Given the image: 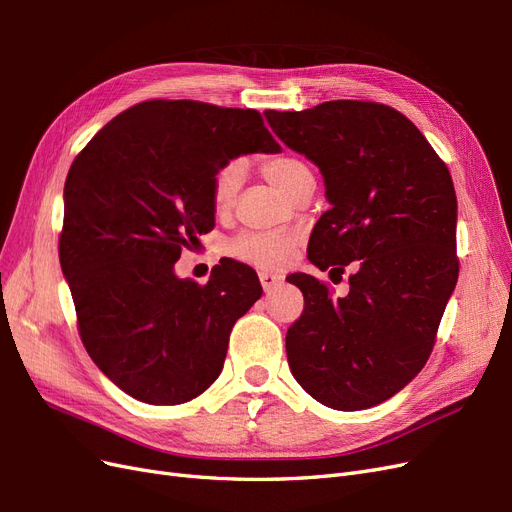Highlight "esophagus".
Listing matches in <instances>:
<instances>
[{
    "mask_svg": "<svg viewBox=\"0 0 512 512\" xmlns=\"http://www.w3.org/2000/svg\"><path fill=\"white\" fill-rule=\"evenodd\" d=\"M258 277H260V284H262V288H265V292L273 290L277 284H282L280 275H273V273H267V271H262Z\"/></svg>",
    "mask_w": 512,
    "mask_h": 512,
    "instance_id": "esophagus-1",
    "label": "esophagus"
}]
</instances>
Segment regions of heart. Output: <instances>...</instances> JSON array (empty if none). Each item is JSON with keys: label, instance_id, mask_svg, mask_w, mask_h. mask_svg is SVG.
<instances>
[{"label": "heart", "instance_id": "b5f03b06", "mask_svg": "<svg viewBox=\"0 0 512 512\" xmlns=\"http://www.w3.org/2000/svg\"><path fill=\"white\" fill-rule=\"evenodd\" d=\"M260 170L286 196H292L301 185L312 181V170L307 168L305 162L292 156L269 158L260 164ZM241 183L243 166L239 162H228L226 166H222L213 177L211 196L215 209L224 211L235 203ZM299 243L301 235L294 230H250L230 239L226 250L232 258L247 262V265L267 271H280L290 265Z\"/></svg>", "mask_w": 512, "mask_h": 512}]
</instances>
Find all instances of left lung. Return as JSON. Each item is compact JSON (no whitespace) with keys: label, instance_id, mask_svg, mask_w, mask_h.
<instances>
[{"label":"left lung","instance_id":"1","mask_svg":"<svg viewBox=\"0 0 512 512\" xmlns=\"http://www.w3.org/2000/svg\"><path fill=\"white\" fill-rule=\"evenodd\" d=\"M265 117L324 179L331 209L309 237V262L339 277L352 262L342 299L312 275L294 277L305 307L286 333L290 371L333 410L378 406L427 363L457 284L451 173L386 104L333 100Z\"/></svg>","mask_w":512,"mask_h":512}]
</instances>
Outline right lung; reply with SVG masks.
Instances as JSON below:
<instances>
[{"instance_id":"add662e5","label":"right lung","mask_w":512,"mask_h":512,"mask_svg":"<svg viewBox=\"0 0 512 512\" xmlns=\"http://www.w3.org/2000/svg\"><path fill=\"white\" fill-rule=\"evenodd\" d=\"M280 151L252 108L149 100L72 162L59 262L83 346L123 393L177 406L218 380L232 324L262 294L258 275L222 258L200 286L177 277L175 262L215 226V173Z\"/></svg>"}]
</instances>
